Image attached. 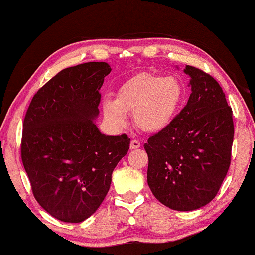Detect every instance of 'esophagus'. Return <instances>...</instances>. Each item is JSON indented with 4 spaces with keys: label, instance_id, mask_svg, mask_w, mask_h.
Returning a JSON list of instances; mask_svg holds the SVG:
<instances>
[{
    "label": "esophagus",
    "instance_id": "1",
    "mask_svg": "<svg viewBox=\"0 0 255 255\" xmlns=\"http://www.w3.org/2000/svg\"><path fill=\"white\" fill-rule=\"evenodd\" d=\"M139 147H140L139 140L133 139V140L130 141V149H136V148H139Z\"/></svg>",
    "mask_w": 255,
    "mask_h": 255
}]
</instances>
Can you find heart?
<instances>
[{
  "label": "heart",
  "mask_w": 255,
  "mask_h": 255,
  "mask_svg": "<svg viewBox=\"0 0 255 255\" xmlns=\"http://www.w3.org/2000/svg\"><path fill=\"white\" fill-rule=\"evenodd\" d=\"M183 99V86L176 77L140 73L120 86L116 100H103L102 111L107 122L117 128L126 126L127 112H133L136 126L153 133L173 122Z\"/></svg>",
  "instance_id": "obj_1"
}]
</instances>
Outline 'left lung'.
<instances>
[{"label":"left lung","instance_id":"8db88e82","mask_svg":"<svg viewBox=\"0 0 255 255\" xmlns=\"http://www.w3.org/2000/svg\"><path fill=\"white\" fill-rule=\"evenodd\" d=\"M183 72L191 86L187 105L144 148L154 197L171 209L190 211L217 195L231 165L234 124L218 82L193 66Z\"/></svg>","mask_w":255,"mask_h":255}]
</instances>
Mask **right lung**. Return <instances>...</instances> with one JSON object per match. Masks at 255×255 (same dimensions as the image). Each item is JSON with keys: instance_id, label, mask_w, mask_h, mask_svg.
Wrapping results in <instances>:
<instances>
[{"instance_id": "obj_1", "label": "right lung", "mask_w": 255, "mask_h": 255, "mask_svg": "<svg viewBox=\"0 0 255 255\" xmlns=\"http://www.w3.org/2000/svg\"><path fill=\"white\" fill-rule=\"evenodd\" d=\"M111 67L65 68L34 94L23 122L21 158L33 196L58 221L81 223L100 207L111 174L127 154V135L106 136L94 120Z\"/></svg>"}]
</instances>
